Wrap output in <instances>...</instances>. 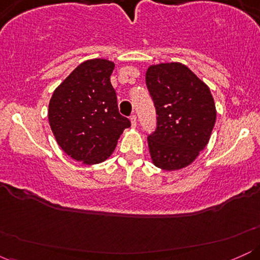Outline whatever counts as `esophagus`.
I'll return each instance as SVG.
<instances>
[{"label": "esophagus", "instance_id": "esophagus-1", "mask_svg": "<svg viewBox=\"0 0 260 260\" xmlns=\"http://www.w3.org/2000/svg\"><path fill=\"white\" fill-rule=\"evenodd\" d=\"M131 126H132L133 128L137 127V116H134V115L131 116Z\"/></svg>", "mask_w": 260, "mask_h": 260}]
</instances>
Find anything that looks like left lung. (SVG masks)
Here are the masks:
<instances>
[{"label":"left lung","instance_id":"1","mask_svg":"<svg viewBox=\"0 0 260 260\" xmlns=\"http://www.w3.org/2000/svg\"><path fill=\"white\" fill-rule=\"evenodd\" d=\"M145 83L156 109V131L148 137L156 168H187L207 147L216 120L210 89L187 66L168 62L149 66Z\"/></svg>","mask_w":260,"mask_h":260}]
</instances>
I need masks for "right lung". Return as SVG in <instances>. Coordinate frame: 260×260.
<instances>
[{"mask_svg": "<svg viewBox=\"0 0 260 260\" xmlns=\"http://www.w3.org/2000/svg\"><path fill=\"white\" fill-rule=\"evenodd\" d=\"M115 63L92 58L74 68L53 91L49 123L56 142L68 156L85 165L100 164L113 153L118 138L131 127L120 115L110 82Z\"/></svg>", "mask_w": 260, "mask_h": 260, "instance_id": "add662e5", "label": "right lung"}]
</instances>
